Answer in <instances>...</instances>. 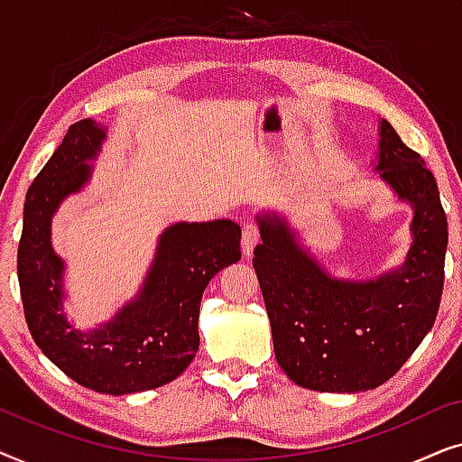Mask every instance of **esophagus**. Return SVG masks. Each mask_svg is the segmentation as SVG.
<instances>
[{
  "label": "esophagus",
  "instance_id": "esophagus-1",
  "mask_svg": "<svg viewBox=\"0 0 462 462\" xmlns=\"http://www.w3.org/2000/svg\"><path fill=\"white\" fill-rule=\"evenodd\" d=\"M261 242V231H258L256 223H245L242 229V250L244 256H252L254 252V245Z\"/></svg>",
  "mask_w": 462,
  "mask_h": 462
}]
</instances>
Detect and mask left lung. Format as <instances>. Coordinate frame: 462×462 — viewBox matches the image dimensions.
Returning a JSON list of instances; mask_svg holds the SVG:
<instances>
[{"label": "left lung", "mask_w": 462, "mask_h": 462, "mask_svg": "<svg viewBox=\"0 0 462 462\" xmlns=\"http://www.w3.org/2000/svg\"><path fill=\"white\" fill-rule=\"evenodd\" d=\"M381 176L414 206V242L397 271L370 282L326 275L290 233L286 220L258 218L254 248L277 364L296 384L326 393L381 387L422 343L444 290L448 220L425 160L389 122L381 124Z\"/></svg>", "instance_id": "1"}]
</instances>
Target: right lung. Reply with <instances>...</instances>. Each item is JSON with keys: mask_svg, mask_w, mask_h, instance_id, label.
<instances>
[{"mask_svg": "<svg viewBox=\"0 0 462 462\" xmlns=\"http://www.w3.org/2000/svg\"><path fill=\"white\" fill-rule=\"evenodd\" d=\"M103 138L90 117L69 125L27 191L16 264L24 319L43 356L81 387L125 395L162 387L193 362L201 296L220 269L242 258V229L233 220L170 226L138 299L98 330H71L60 313L62 261L50 244V218L90 179L86 162Z\"/></svg>", "mask_w": 462, "mask_h": 462, "instance_id": "obj_1", "label": "right lung"}]
</instances>
